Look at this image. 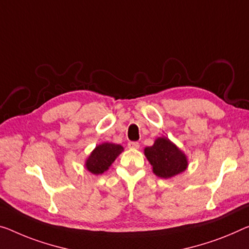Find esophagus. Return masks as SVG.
I'll return each instance as SVG.
<instances>
[{
    "label": "esophagus",
    "instance_id": "34e87169",
    "mask_svg": "<svg viewBox=\"0 0 249 249\" xmlns=\"http://www.w3.org/2000/svg\"><path fill=\"white\" fill-rule=\"evenodd\" d=\"M128 147L130 149H138L139 148V142H137V141H130V142H128Z\"/></svg>",
    "mask_w": 249,
    "mask_h": 249
}]
</instances>
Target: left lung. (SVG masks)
<instances>
[{
	"label": "left lung",
	"mask_w": 249,
	"mask_h": 249,
	"mask_svg": "<svg viewBox=\"0 0 249 249\" xmlns=\"http://www.w3.org/2000/svg\"><path fill=\"white\" fill-rule=\"evenodd\" d=\"M154 173L161 178H171L187 168V158L167 138H158L154 146L144 149Z\"/></svg>",
	"instance_id": "1"
}]
</instances>
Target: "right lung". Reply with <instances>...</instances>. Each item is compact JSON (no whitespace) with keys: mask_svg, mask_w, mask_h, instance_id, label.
<instances>
[{"mask_svg":"<svg viewBox=\"0 0 249 249\" xmlns=\"http://www.w3.org/2000/svg\"><path fill=\"white\" fill-rule=\"evenodd\" d=\"M124 150L120 144H114L105 142L99 144L97 148L91 152L89 158L86 162L87 169L94 175L103 174L109 169L111 163L116 160L118 156Z\"/></svg>","mask_w":249,"mask_h":249,"instance_id":"obj_1","label":"right lung"}]
</instances>
